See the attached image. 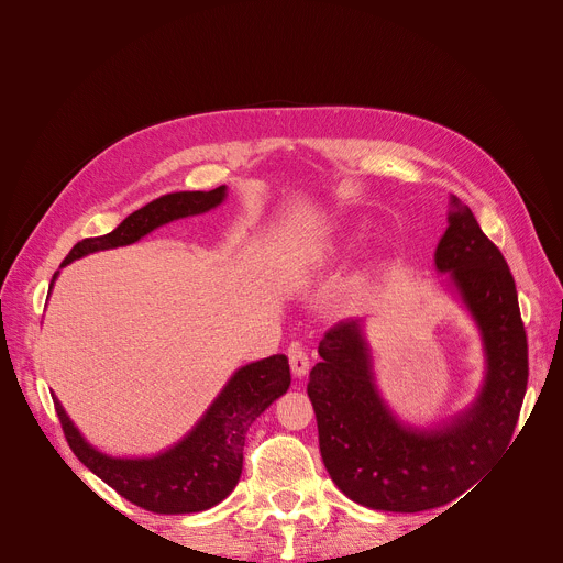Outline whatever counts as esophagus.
I'll return each mask as SVG.
<instances>
[{
    "label": "esophagus",
    "instance_id": "1",
    "mask_svg": "<svg viewBox=\"0 0 563 563\" xmlns=\"http://www.w3.org/2000/svg\"><path fill=\"white\" fill-rule=\"evenodd\" d=\"M287 356H289V369H291L294 376L301 378V376L308 374V369H310V358H308V353H306L301 346H291Z\"/></svg>",
    "mask_w": 563,
    "mask_h": 563
}]
</instances>
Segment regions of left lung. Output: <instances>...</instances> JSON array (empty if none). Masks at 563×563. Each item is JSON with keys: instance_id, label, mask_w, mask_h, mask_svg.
Masks as SVG:
<instances>
[{"instance_id": "left-lung-1", "label": "left lung", "mask_w": 563, "mask_h": 563, "mask_svg": "<svg viewBox=\"0 0 563 563\" xmlns=\"http://www.w3.org/2000/svg\"><path fill=\"white\" fill-rule=\"evenodd\" d=\"M435 269L448 274L484 346V383L467 408L438 427L401 422L383 399L363 317L321 338L310 372L319 452L335 486L376 511L442 507L475 484L507 450L527 390V335L509 264L475 214L452 196Z\"/></svg>"}]
</instances>
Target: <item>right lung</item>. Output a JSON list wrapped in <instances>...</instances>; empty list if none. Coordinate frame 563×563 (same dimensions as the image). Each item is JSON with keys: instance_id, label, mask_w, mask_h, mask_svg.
<instances>
[{"instance_id": "right-lung-1", "label": "right lung", "mask_w": 563, "mask_h": 563, "mask_svg": "<svg viewBox=\"0 0 563 563\" xmlns=\"http://www.w3.org/2000/svg\"><path fill=\"white\" fill-rule=\"evenodd\" d=\"M225 191L223 185L212 191L159 196L132 212L109 234L77 242L62 266L98 251L130 246L170 221L210 212L225 200ZM56 276L58 272L49 283V294ZM289 383V363L283 353L240 367L183 440L147 459H121L96 450L68 418L62 401L52 399L75 456L115 493L145 511L196 514L212 509L232 493L242 477L249 427L287 393Z\"/></svg>"}]
</instances>
